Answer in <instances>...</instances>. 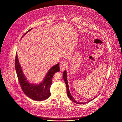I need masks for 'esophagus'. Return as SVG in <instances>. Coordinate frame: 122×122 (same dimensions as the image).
I'll return each instance as SVG.
<instances>
[{"mask_svg":"<svg viewBox=\"0 0 122 122\" xmlns=\"http://www.w3.org/2000/svg\"><path fill=\"white\" fill-rule=\"evenodd\" d=\"M67 67V62L65 61H62L60 62V69L61 71H63Z\"/></svg>","mask_w":122,"mask_h":122,"instance_id":"obj_1","label":"esophagus"}]
</instances>
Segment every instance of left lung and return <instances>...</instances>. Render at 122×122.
Wrapping results in <instances>:
<instances>
[{"label": "left lung", "mask_w": 122, "mask_h": 122, "mask_svg": "<svg viewBox=\"0 0 122 122\" xmlns=\"http://www.w3.org/2000/svg\"><path fill=\"white\" fill-rule=\"evenodd\" d=\"M63 79L65 81V83L66 84V87H67V95H68V96L69 97V98H70V99L73 102L76 103V104H84V103H81V102H78L77 101H76L74 98L72 97V96H71L70 92V90H69V85H68V81H67V73H66V71H65L63 73ZM90 101H91V100H90V101H87V102H90ZM86 103V102H85V103Z\"/></svg>", "instance_id": "left-lung-1"}]
</instances>
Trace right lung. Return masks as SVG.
I'll return each instance as SVG.
<instances>
[{
	"label": "right lung",
	"mask_w": 122,
	"mask_h": 122,
	"mask_svg": "<svg viewBox=\"0 0 122 122\" xmlns=\"http://www.w3.org/2000/svg\"><path fill=\"white\" fill-rule=\"evenodd\" d=\"M31 29L27 31L24 36ZM15 69L19 84L24 93L32 99L42 101L47 99L51 95L50 88L52 84V77L55 73L60 71V64L59 63L51 68L42 82L39 85L32 84L27 81L23 73L17 53L15 55Z\"/></svg>",
	"instance_id": "obj_1"
}]
</instances>
